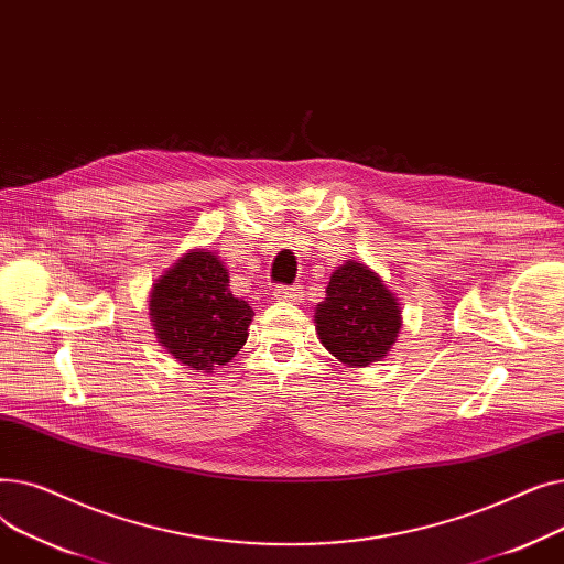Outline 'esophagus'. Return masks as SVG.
I'll return each instance as SVG.
<instances>
[{
  "label": "esophagus",
  "instance_id": "34e87169",
  "mask_svg": "<svg viewBox=\"0 0 564 564\" xmlns=\"http://www.w3.org/2000/svg\"><path fill=\"white\" fill-rule=\"evenodd\" d=\"M274 297L279 302H297L300 300V290L294 285H276L274 288Z\"/></svg>",
  "mask_w": 564,
  "mask_h": 564
}]
</instances>
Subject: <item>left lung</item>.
Wrapping results in <instances>:
<instances>
[{"mask_svg":"<svg viewBox=\"0 0 564 564\" xmlns=\"http://www.w3.org/2000/svg\"><path fill=\"white\" fill-rule=\"evenodd\" d=\"M402 327L395 294L361 260L332 274L327 297L315 308L319 343L351 368H366L391 351Z\"/></svg>","mask_w":564,"mask_h":564,"instance_id":"left-lung-1","label":"left lung"}]
</instances>
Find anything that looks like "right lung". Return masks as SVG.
Listing matches in <instances>:
<instances>
[{
	"mask_svg": "<svg viewBox=\"0 0 564 564\" xmlns=\"http://www.w3.org/2000/svg\"><path fill=\"white\" fill-rule=\"evenodd\" d=\"M228 283L217 253L192 249L153 285L148 308L158 343L183 366L210 372L247 343L253 308Z\"/></svg>",
	"mask_w": 564,
	"mask_h": 564,
	"instance_id": "1",
	"label": "right lung"
}]
</instances>
